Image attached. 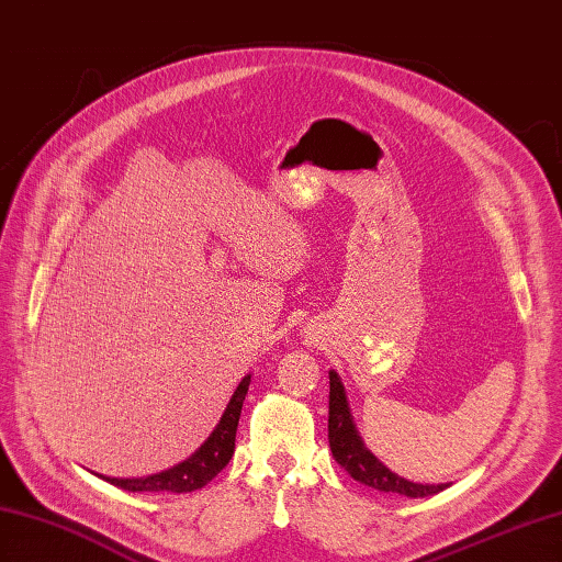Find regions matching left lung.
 Returning a JSON list of instances; mask_svg holds the SVG:
<instances>
[{
	"label": "left lung",
	"instance_id": "left-lung-1",
	"mask_svg": "<svg viewBox=\"0 0 562 562\" xmlns=\"http://www.w3.org/2000/svg\"><path fill=\"white\" fill-rule=\"evenodd\" d=\"M327 439H329V449H333L335 460L351 474L356 482L380 488L384 494L423 498V496L439 494L449 486V484H418V482L398 477L396 472H392L384 463H380V460L366 449V443L353 425L347 392H344V384L335 370H329Z\"/></svg>",
	"mask_w": 562,
	"mask_h": 562
}]
</instances>
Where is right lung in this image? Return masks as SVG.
Masks as SVG:
<instances>
[{
	"label": "right lung",
	"instance_id": "right-lung-1",
	"mask_svg": "<svg viewBox=\"0 0 562 562\" xmlns=\"http://www.w3.org/2000/svg\"><path fill=\"white\" fill-rule=\"evenodd\" d=\"M249 382H251V375H247L237 384V390L233 398H229V404L225 406L221 423L211 431V437L201 443L190 458L182 460L180 465H172L164 472L149 474V477H104V474H99V477L106 480L113 486L125 488V492L187 494V492H194V488L206 486L215 474L229 463V458L235 453L237 423H239L244 396L249 392Z\"/></svg>",
	"mask_w": 562,
	"mask_h": 562
}]
</instances>
